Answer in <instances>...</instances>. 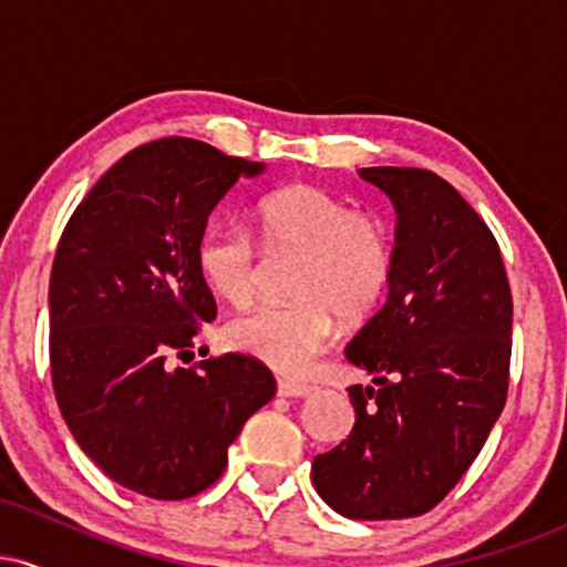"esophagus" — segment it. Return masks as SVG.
I'll return each mask as SVG.
<instances>
[{
    "label": "esophagus",
    "mask_w": 567,
    "mask_h": 567,
    "mask_svg": "<svg viewBox=\"0 0 567 567\" xmlns=\"http://www.w3.org/2000/svg\"><path fill=\"white\" fill-rule=\"evenodd\" d=\"M277 394L279 396H306V394H311V386H309V383H301V381L279 379L277 381Z\"/></svg>",
    "instance_id": "obj_1"
}]
</instances>
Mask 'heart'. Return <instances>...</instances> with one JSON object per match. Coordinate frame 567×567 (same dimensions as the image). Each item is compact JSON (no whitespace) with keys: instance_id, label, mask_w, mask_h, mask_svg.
<instances>
[{"instance_id":"obj_1","label":"heart","mask_w":567,"mask_h":567,"mask_svg":"<svg viewBox=\"0 0 567 567\" xmlns=\"http://www.w3.org/2000/svg\"><path fill=\"white\" fill-rule=\"evenodd\" d=\"M252 218L266 252L296 258L288 275L292 298L234 317L226 341L266 365L296 373L328 343L336 315L357 322L379 306L394 275L392 234L379 216L354 210L315 184L264 194ZM197 269L224 301L245 306L256 296L264 261L250 234L210 226L197 243Z\"/></svg>"}]
</instances>
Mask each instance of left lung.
<instances>
[{
    "label": "left lung",
    "instance_id": "left-lung-1",
    "mask_svg": "<svg viewBox=\"0 0 567 567\" xmlns=\"http://www.w3.org/2000/svg\"><path fill=\"white\" fill-rule=\"evenodd\" d=\"M396 210L386 303L347 347L373 386H349L354 426L317 455V493L349 519L432 512L506 405L512 290L498 243L437 173L362 167Z\"/></svg>",
    "mask_w": 567,
    "mask_h": 567
}]
</instances>
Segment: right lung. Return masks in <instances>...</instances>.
Returning <instances> with one entry per match:
<instances>
[{
    "label": "right lung",
    "mask_w": 567,
    "mask_h": 567,
    "mask_svg": "<svg viewBox=\"0 0 567 567\" xmlns=\"http://www.w3.org/2000/svg\"><path fill=\"white\" fill-rule=\"evenodd\" d=\"M261 171L181 135L143 143L90 188L58 243V408L97 470L141 496L207 491L245 421L277 392L271 370L247 354L175 368L218 315L197 269L207 218L243 175Z\"/></svg>",
    "instance_id": "right-lung-1"
}]
</instances>
